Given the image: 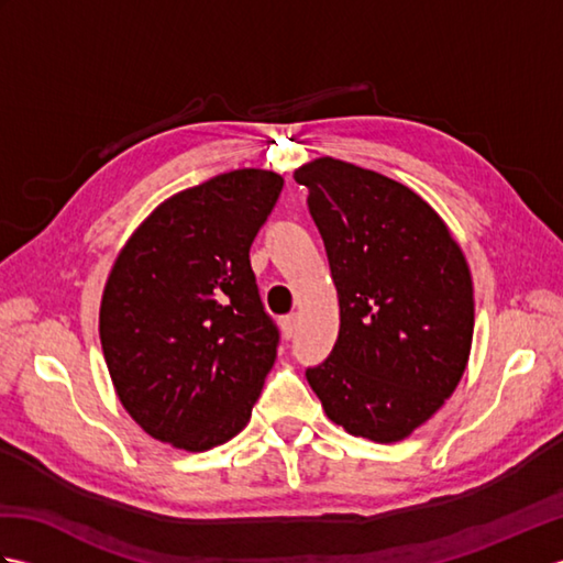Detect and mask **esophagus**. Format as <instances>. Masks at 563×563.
<instances>
[{
    "label": "esophagus",
    "mask_w": 563,
    "mask_h": 563,
    "mask_svg": "<svg viewBox=\"0 0 563 563\" xmlns=\"http://www.w3.org/2000/svg\"><path fill=\"white\" fill-rule=\"evenodd\" d=\"M280 327H283V336L285 339H292L295 331H297V314H288L280 319Z\"/></svg>",
    "instance_id": "34e87169"
}]
</instances>
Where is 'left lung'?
<instances>
[{
  "label": "left lung",
  "instance_id": "obj_1",
  "mask_svg": "<svg viewBox=\"0 0 563 563\" xmlns=\"http://www.w3.org/2000/svg\"><path fill=\"white\" fill-rule=\"evenodd\" d=\"M324 239L341 329L307 379L349 433L397 442L457 387L474 292L460 246L413 190L341 159L295 172Z\"/></svg>",
  "mask_w": 563,
  "mask_h": 563
}]
</instances>
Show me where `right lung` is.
Returning a JSON list of instances; mask_svg holds the SVG:
<instances>
[{
  "instance_id": "add662e5",
  "label": "right lung",
  "mask_w": 563,
  "mask_h": 563,
  "mask_svg": "<svg viewBox=\"0 0 563 563\" xmlns=\"http://www.w3.org/2000/svg\"><path fill=\"white\" fill-rule=\"evenodd\" d=\"M283 178L236 169L164 200L118 256L99 333L125 411L188 452L242 430L278 353L249 249Z\"/></svg>"
}]
</instances>
